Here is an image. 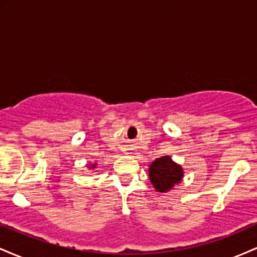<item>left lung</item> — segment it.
I'll return each instance as SVG.
<instances>
[{"instance_id": "8db88e82", "label": "left lung", "mask_w": 257, "mask_h": 257, "mask_svg": "<svg viewBox=\"0 0 257 257\" xmlns=\"http://www.w3.org/2000/svg\"><path fill=\"white\" fill-rule=\"evenodd\" d=\"M149 178L157 192L167 193L184 178V169L172 157L163 156L152 162L149 167Z\"/></svg>"}]
</instances>
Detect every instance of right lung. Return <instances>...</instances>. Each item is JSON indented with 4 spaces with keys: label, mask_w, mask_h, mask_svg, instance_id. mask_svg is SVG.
<instances>
[{
    "label": "right lung",
    "mask_w": 257,
    "mask_h": 257,
    "mask_svg": "<svg viewBox=\"0 0 257 257\" xmlns=\"http://www.w3.org/2000/svg\"><path fill=\"white\" fill-rule=\"evenodd\" d=\"M87 167L89 168V169L93 170V169H95V168H96V163H94V164H87Z\"/></svg>",
    "instance_id": "1"
}]
</instances>
